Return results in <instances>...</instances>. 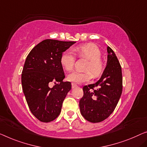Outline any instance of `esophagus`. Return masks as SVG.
I'll return each instance as SVG.
<instances>
[{"mask_svg":"<svg viewBox=\"0 0 147 147\" xmlns=\"http://www.w3.org/2000/svg\"><path fill=\"white\" fill-rule=\"evenodd\" d=\"M71 85H72V88H76V86H77V84H75V83H73V82L72 83Z\"/></svg>","mask_w":147,"mask_h":147,"instance_id":"obj_1","label":"esophagus"}]
</instances>
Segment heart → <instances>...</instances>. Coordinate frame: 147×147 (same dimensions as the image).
Segmentation results:
<instances>
[{"instance_id": "heart-1", "label": "heart", "mask_w": 147, "mask_h": 147, "mask_svg": "<svg viewBox=\"0 0 147 147\" xmlns=\"http://www.w3.org/2000/svg\"><path fill=\"white\" fill-rule=\"evenodd\" d=\"M75 51H77L80 56L84 57L89 59V62L87 63L85 68L87 71H74L71 72L68 74V80L76 83H82L87 82L92 78L93 72L95 76H99L102 73L104 69V65L101 60L100 59L101 57V51L97 45L94 43L81 45L76 48ZM74 63H75V56L72 50L68 49L62 54L61 57V63L67 71H71L73 69ZM92 71L93 72L92 73Z\"/></svg>"}]
</instances>
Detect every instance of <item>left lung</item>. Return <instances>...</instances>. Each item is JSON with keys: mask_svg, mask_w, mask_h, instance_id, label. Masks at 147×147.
<instances>
[{"mask_svg": "<svg viewBox=\"0 0 147 147\" xmlns=\"http://www.w3.org/2000/svg\"><path fill=\"white\" fill-rule=\"evenodd\" d=\"M107 51L106 67L101 78L94 84L83 87L84 95L79 102L81 114L92 123L108 118L114 111L122 93L121 65L109 46Z\"/></svg>", "mask_w": 147, "mask_h": 147, "instance_id": "obj_1", "label": "left lung"}]
</instances>
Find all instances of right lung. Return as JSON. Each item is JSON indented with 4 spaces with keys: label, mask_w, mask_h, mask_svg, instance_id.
Here are the masks:
<instances>
[{
    "label": "right lung",
    "mask_w": 147,
    "mask_h": 147,
    "mask_svg": "<svg viewBox=\"0 0 147 147\" xmlns=\"http://www.w3.org/2000/svg\"><path fill=\"white\" fill-rule=\"evenodd\" d=\"M75 41L45 39L32 49L22 74V86L32 114L40 121H53L60 114L63 102L71 89L63 82L65 76L61 57ZM51 83H55L50 87Z\"/></svg>",
    "instance_id": "1"
}]
</instances>
